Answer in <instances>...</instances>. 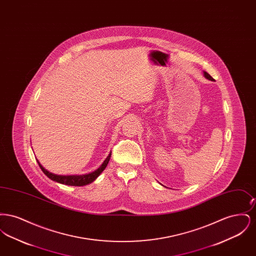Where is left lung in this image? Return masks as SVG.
Segmentation results:
<instances>
[{
	"label": "left lung",
	"instance_id": "1",
	"mask_svg": "<svg viewBox=\"0 0 256 256\" xmlns=\"http://www.w3.org/2000/svg\"><path fill=\"white\" fill-rule=\"evenodd\" d=\"M204 78H206L209 80H212V82L214 80V78H213L209 74L206 73V72H204Z\"/></svg>",
	"mask_w": 256,
	"mask_h": 256
}]
</instances>
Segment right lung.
<instances>
[{
	"mask_svg": "<svg viewBox=\"0 0 256 256\" xmlns=\"http://www.w3.org/2000/svg\"><path fill=\"white\" fill-rule=\"evenodd\" d=\"M110 156H111V152L108 154V156L106 158V160L102 162V164L98 168L97 170H94L92 172L86 174H67V176L56 174L50 172L49 170H46L40 164L38 159H36V160L39 167L41 168V170H43V172L52 182L64 184V185H69V186H84V185H87L89 183L93 182L98 176L104 172V170L106 168L108 162H110Z\"/></svg>",
	"mask_w": 256,
	"mask_h": 256,
	"instance_id": "1",
	"label": "right lung"
}]
</instances>
